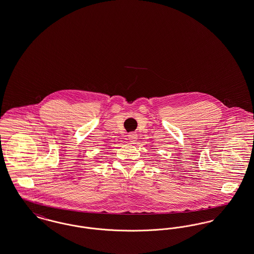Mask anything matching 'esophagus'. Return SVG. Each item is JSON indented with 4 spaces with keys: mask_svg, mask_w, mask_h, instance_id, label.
Listing matches in <instances>:
<instances>
[{
    "mask_svg": "<svg viewBox=\"0 0 254 254\" xmlns=\"http://www.w3.org/2000/svg\"><path fill=\"white\" fill-rule=\"evenodd\" d=\"M137 138H138L137 133L131 132L128 134V140H129L130 142H135V141L137 140Z\"/></svg>",
    "mask_w": 254,
    "mask_h": 254,
    "instance_id": "obj_1",
    "label": "esophagus"
}]
</instances>
